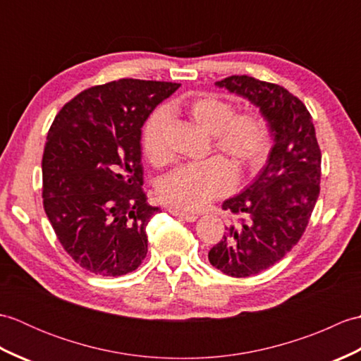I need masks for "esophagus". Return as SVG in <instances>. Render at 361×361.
I'll use <instances>...</instances> for the list:
<instances>
[{
	"mask_svg": "<svg viewBox=\"0 0 361 361\" xmlns=\"http://www.w3.org/2000/svg\"><path fill=\"white\" fill-rule=\"evenodd\" d=\"M167 211L172 214V216H175V217H180V219H183V220H186V221H195L197 220V214H194V212H185V211H180V209H176V208H167Z\"/></svg>",
	"mask_w": 361,
	"mask_h": 361,
	"instance_id": "1",
	"label": "esophagus"
}]
</instances>
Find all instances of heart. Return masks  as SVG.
<instances>
[{
	"instance_id": "b5f03b06",
	"label": "heart",
	"mask_w": 361,
	"mask_h": 361,
	"mask_svg": "<svg viewBox=\"0 0 361 361\" xmlns=\"http://www.w3.org/2000/svg\"><path fill=\"white\" fill-rule=\"evenodd\" d=\"M190 121L211 135V149L221 157L186 164L163 176L158 195L172 208L197 211L228 194L234 185V171L247 175L265 164L271 150V126L260 111L235 113L233 102L216 94H202L181 104ZM169 116L155 110L145 119L141 144L145 158L161 166L171 158L167 144Z\"/></svg>"
}]
</instances>
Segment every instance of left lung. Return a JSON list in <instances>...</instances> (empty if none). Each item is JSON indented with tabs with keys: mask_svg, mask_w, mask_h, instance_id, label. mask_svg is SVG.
Masks as SVG:
<instances>
[{
	"mask_svg": "<svg viewBox=\"0 0 361 361\" xmlns=\"http://www.w3.org/2000/svg\"><path fill=\"white\" fill-rule=\"evenodd\" d=\"M216 85L257 105L274 136L262 173L221 206L237 220L208 252L221 273L248 278L279 262L302 237L319 195L321 149L309 110L283 87L250 75Z\"/></svg>",
	"mask_w": 361,
	"mask_h": 361,
	"instance_id": "obj_1",
	"label": "left lung"
}]
</instances>
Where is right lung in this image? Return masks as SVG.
<instances>
[{
  "mask_svg": "<svg viewBox=\"0 0 361 361\" xmlns=\"http://www.w3.org/2000/svg\"><path fill=\"white\" fill-rule=\"evenodd\" d=\"M180 83L119 79L83 90L46 137L43 208L63 250L87 271L122 276L147 255L159 211L142 189L141 127Z\"/></svg>",
  "mask_w": 361,
  "mask_h": 361,
  "instance_id": "obj_1",
  "label": "right lung"
}]
</instances>
